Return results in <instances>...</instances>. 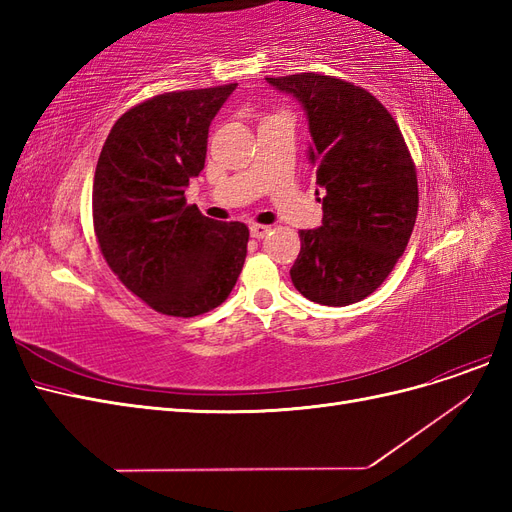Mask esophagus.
Instances as JSON below:
<instances>
[{
  "instance_id": "obj_1",
  "label": "esophagus",
  "mask_w": 512,
  "mask_h": 512,
  "mask_svg": "<svg viewBox=\"0 0 512 512\" xmlns=\"http://www.w3.org/2000/svg\"><path fill=\"white\" fill-rule=\"evenodd\" d=\"M269 230H271V226L252 224V226H250V235H252V239H265V237L269 235Z\"/></svg>"
}]
</instances>
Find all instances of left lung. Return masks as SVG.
I'll return each instance as SVG.
<instances>
[{"instance_id": "obj_1", "label": "left lung", "mask_w": 512, "mask_h": 512, "mask_svg": "<svg viewBox=\"0 0 512 512\" xmlns=\"http://www.w3.org/2000/svg\"><path fill=\"white\" fill-rule=\"evenodd\" d=\"M303 108L322 198V226L301 230L290 269L305 299L344 307L374 292L404 254L418 211L410 151L369 91L314 72L267 79Z\"/></svg>"}]
</instances>
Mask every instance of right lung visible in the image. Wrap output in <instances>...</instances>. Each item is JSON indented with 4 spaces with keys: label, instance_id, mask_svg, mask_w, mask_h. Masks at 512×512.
Here are the masks:
<instances>
[{
    "label": "right lung",
    "instance_id": "add662e5",
    "mask_svg": "<svg viewBox=\"0 0 512 512\" xmlns=\"http://www.w3.org/2000/svg\"><path fill=\"white\" fill-rule=\"evenodd\" d=\"M237 83L170 91L123 113L100 151L94 228L108 267L166 316L192 318L226 301L250 230L185 203L205 168L213 117Z\"/></svg>",
    "mask_w": 512,
    "mask_h": 512
}]
</instances>
